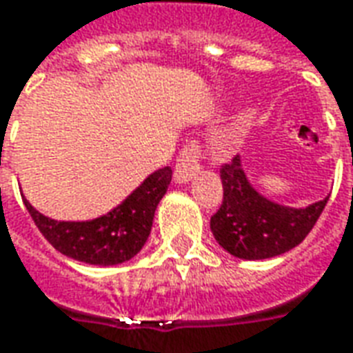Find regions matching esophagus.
<instances>
[{
  "label": "esophagus",
  "instance_id": "1",
  "mask_svg": "<svg viewBox=\"0 0 353 353\" xmlns=\"http://www.w3.org/2000/svg\"><path fill=\"white\" fill-rule=\"evenodd\" d=\"M199 145L185 147L181 154L177 157L176 168H174V181L176 183H189L192 177L200 172Z\"/></svg>",
  "mask_w": 353,
  "mask_h": 353
}]
</instances>
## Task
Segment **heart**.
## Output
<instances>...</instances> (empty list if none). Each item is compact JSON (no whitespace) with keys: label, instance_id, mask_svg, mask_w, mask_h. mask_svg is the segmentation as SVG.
Listing matches in <instances>:
<instances>
[{"label":"heart","instance_id":"heart-1","mask_svg":"<svg viewBox=\"0 0 353 353\" xmlns=\"http://www.w3.org/2000/svg\"><path fill=\"white\" fill-rule=\"evenodd\" d=\"M253 117H255V108H253V103H244L242 108L238 109V113L234 115V121L230 124V134H242V132L248 130V126L252 124Z\"/></svg>","mask_w":353,"mask_h":353}]
</instances>
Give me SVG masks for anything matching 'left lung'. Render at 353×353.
<instances>
[{"label":"left lung","mask_w":353,"mask_h":353,"mask_svg":"<svg viewBox=\"0 0 353 353\" xmlns=\"http://www.w3.org/2000/svg\"><path fill=\"white\" fill-rule=\"evenodd\" d=\"M221 181L223 204L210 229L225 252L245 261L270 259L293 250L308 236L329 200L291 208L266 199L252 185L240 157L223 166Z\"/></svg>","instance_id":"left-lung-1"}]
</instances>
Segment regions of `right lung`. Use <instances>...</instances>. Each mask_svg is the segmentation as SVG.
Wrapping results in <instances>:
<instances>
[{
  "mask_svg": "<svg viewBox=\"0 0 353 353\" xmlns=\"http://www.w3.org/2000/svg\"><path fill=\"white\" fill-rule=\"evenodd\" d=\"M172 168L157 170L108 214L87 221H58L37 212L24 196V206L41 234L58 252L87 265L115 266L136 257L153 227L154 210L168 191Z\"/></svg>",
  "mask_w": 353,
  "mask_h": 353,
  "instance_id": "obj_1",
  "label": "right lung"
}]
</instances>
